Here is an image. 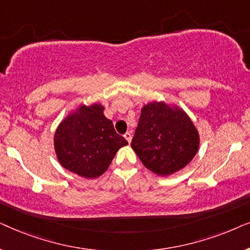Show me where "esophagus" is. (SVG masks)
<instances>
[{"label": "esophagus", "mask_w": 250, "mask_h": 250, "mask_svg": "<svg viewBox=\"0 0 250 250\" xmlns=\"http://www.w3.org/2000/svg\"><path fill=\"white\" fill-rule=\"evenodd\" d=\"M124 138L127 140L128 143H131V141H132V133L131 132H126L125 134H124Z\"/></svg>", "instance_id": "esophagus-1"}]
</instances>
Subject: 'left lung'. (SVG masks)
Here are the masks:
<instances>
[{
	"label": "left lung",
	"mask_w": 250,
	"mask_h": 250,
	"mask_svg": "<svg viewBox=\"0 0 250 250\" xmlns=\"http://www.w3.org/2000/svg\"><path fill=\"white\" fill-rule=\"evenodd\" d=\"M199 140L186 111L164 101H152L141 109L131 146L146 168L168 176L193 159Z\"/></svg>",
	"instance_id": "1"
}]
</instances>
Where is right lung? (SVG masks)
Wrapping results in <instances>:
<instances>
[{"label": "right lung", "mask_w": 250, "mask_h": 250, "mask_svg": "<svg viewBox=\"0 0 250 250\" xmlns=\"http://www.w3.org/2000/svg\"><path fill=\"white\" fill-rule=\"evenodd\" d=\"M100 104H81L58 126L54 150L60 165L85 179H95L108 169L116 152L127 146Z\"/></svg>", "instance_id": "add662e5"}]
</instances>
